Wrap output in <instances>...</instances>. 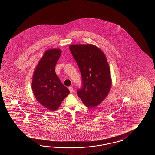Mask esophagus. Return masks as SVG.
<instances>
[{"instance_id":"esophagus-1","label":"esophagus","mask_w":155,"mask_h":155,"mask_svg":"<svg viewBox=\"0 0 155 155\" xmlns=\"http://www.w3.org/2000/svg\"><path fill=\"white\" fill-rule=\"evenodd\" d=\"M69 89L70 92H73V88L72 87H69Z\"/></svg>"}]
</instances>
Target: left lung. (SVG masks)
I'll use <instances>...</instances> for the list:
<instances>
[{
    "mask_svg": "<svg viewBox=\"0 0 155 155\" xmlns=\"http://www.w3.org/2000/svg\"><path fill=\"white\" fill-rule=\"evenodd\" d=\"M82 77V86L77 94L84 105L95 107L105 99L111 87L110 67L105 54L92 44L69 46Z\"/></svg>",
    "mask_w": 155,
    "mask_h": 155,
    "instance_id": "1",
    "label": "left lung"
}]
</instances>
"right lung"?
<instances>
[{
	"label": "right lung",
	"instance_id": "1",
	"mask_svg": "<svg viewBox=\"0 0 155 155\" xmlns=\"http://www.w3.org/2000/svg\"><path fill=\"white\" fill-rule=\"evenodd\" d=\"M61 53L58 49L46 50L34 70L31 84L38 102L52 111L59 108L70 92L55 73V68Z\"/></svg>",
	"mask_w": 155,
	"mask_h": 155
}]
</instances>
